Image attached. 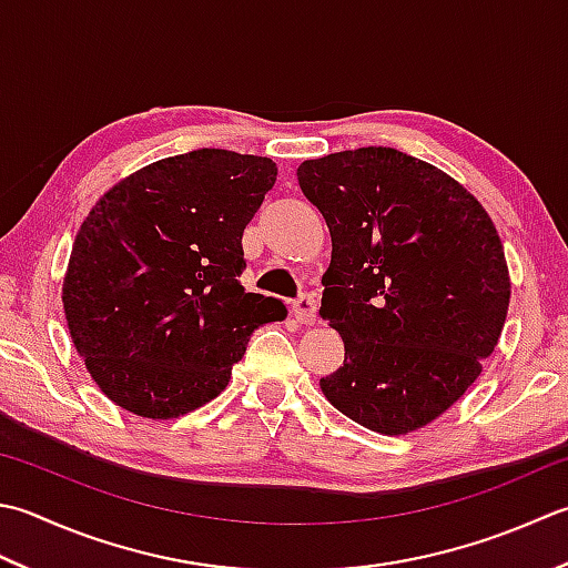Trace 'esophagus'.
Returning <instances> with one entry per match:
<instances>
[{"instance_id":"esophagus-1","label":"esophagus","mask_w":568,"mask_h":568,"mask_svg":"<svg viewBox=\"0 0 568 568\" xmlns=\"http://www.w3.org/2000/svg\"><path fill=\"white\" fill-rule=\"evenodd\" d=\"M293 313L300 325H315L317 322V300L315 295H300L293 303Z\"/></svg>"}]
</instances>
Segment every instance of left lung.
<instances>
[{
	"instance_id": "left-lung-1",
	"label": "left lung",
	"mask_w": 568,
	"mask_h": 568,
	"mask_svg": "<svg viewBox=\"0 0 568 568\" xmlns=\"http://www.w3.org/2000/svg\"><path fill=\"white\" fill-rule=\"evenodd\" d=\"M297 182L329 226L320 315L344 339L322 394L384 436L424 428L480 376L505 325L493 219L453 176L394 148L307 160Z\"/></svg>"
}]
</instances>
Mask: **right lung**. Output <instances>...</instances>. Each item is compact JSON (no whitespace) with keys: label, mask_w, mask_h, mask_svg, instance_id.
Segmentation results:
<instances>
[{"label":"right lung","mask_w":568,"mask_h":568,"mask_svg":"<svg viewBox=\"0 0 568 568\" xmlns=\"http://www.w3.org/2000/svg\"><path fill=\"white\" fill-rule=\"evenodd\" d=\"M268 158L192 150L110 189L63 277L71 339L110 402L176 418L224 392L253 329L287 317L246 293L241 236L273 189Z\"/></svg>","instance_id":"right-lung-1"}]
</instances>
